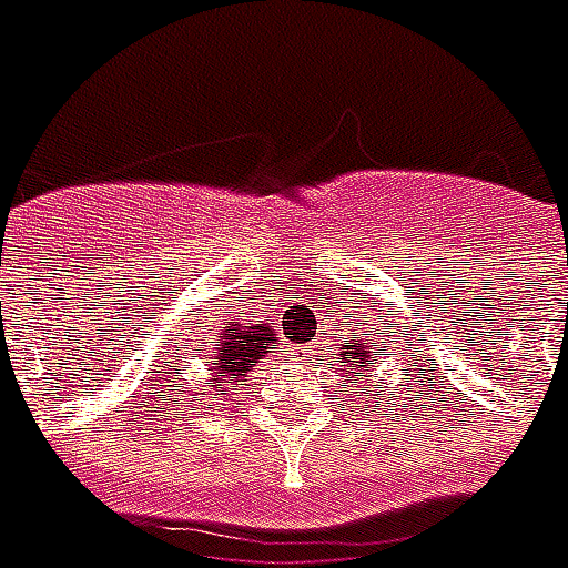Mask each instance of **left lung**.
Instances as JSON below:
<instances>
[{
  "label": "left lung",
  "mask_w": 568,
  "mask_h": 568,
  "mask_svg": "<svg viewBox=\"0 0 568 568\" xmlns=\"http://www.w3.org/2000/svg\"><path fill=\"white\" fill-rule=\"evenodd\" d=\"M355 327H361V324H355ZM333 339L339 342V348H336V364H329V369L336 373L339 369L342 376L348 382H355L357 373H364V369H373V364H379V352L382 348H376V342H373V329L361 327V333H352V336H345L342 339L339 333H333ZM357 392L355 394H364L367 397V388H361V385H355Z\"/></svg>",
  "instance_id": "8db88e82"
}]
</instances>
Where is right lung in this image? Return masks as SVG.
I'll return each instance as SVG.
<instances>
[{"mask_svg":"<svg viewBox=\"0 0 568 568\" xmlns=\"http://www.w3.org/2000/svg\"><path fill=\"white\" fill-rule=\"evenodd\" d=\"M275 345H281V336L268 324H251L247 327L241 317L226 321L216 333L211 348H207V355H201V364L211 373H207L204 385L195 388V394L207 392V388L216 392L220 385H226L223 392H241V385L247 382L253 369L268 361Z\"/></svg>","mask_w":568,"mask_h":568,"instance_id":"1","label":"right lung"}]
</instances>
